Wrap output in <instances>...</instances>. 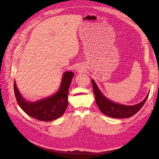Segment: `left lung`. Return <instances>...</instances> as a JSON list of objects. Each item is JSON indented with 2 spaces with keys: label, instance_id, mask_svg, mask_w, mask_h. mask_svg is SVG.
I'll return each instance as SVG.
<instances>
[{
  "label": "left lung",
  "instance_id": "left-lung-1",
  "mask_svg": "<svg viewBox=\"0 0 159 159\" xmlns=\"http://www.w3.org/2000/svg\"><path fill=\"white\" fill-rule=\"evenodd\" d=\"M91 82L94 93L95 100H96V103L98 108L104 115L112 118L122 119L129 118L133 116L142 108V107L143 106L145 101L148 98L149 93L142 102L137 104L133 106L120 104L107 98L102 93L95 81L91 80Z\"/></svg>",
  "mask_w": 159,
  "mask_h": 159
}]
</instances>
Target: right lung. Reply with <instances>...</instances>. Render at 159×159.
Returning <instances> with one entry per match:
<instances>
[{
  "label": "right lung",
  "mask_w": 159,
  "mask_h": 159,
  "mask_svg": "<svg viewBox=\"0 0 159 159\" xmlns=\"http://www.w3.org/2000/svg\"><path fill=\"white\" fill-rule=\"evenodd\" d=\"M74 75L72 72H65L57 92L52 96L33 102L22 97L14 81V93L18 105L28 116L42 121H52L58 119L68 106V89Z\"/></svg>",
  "instance_id": "1"
}]
</instances>
